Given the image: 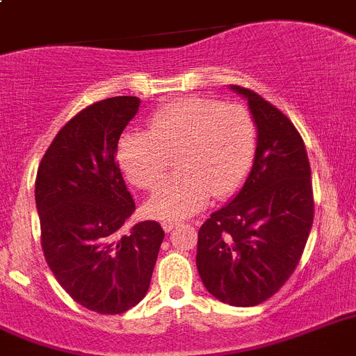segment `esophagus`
Wrapping results in <instances>:
<instances>
[{
	"label": "esophagus",
	"mask_w": 356,
	"mask_h": 356,
	"mask_svg": "<svg viewBox=\"0 0 356 356\" xmlns=\"http://www.w3.org/2000/svg\"><path fill=\"white\" fill-rule=\"evenodd\" d=\"M176 221H163L162 223V227H163V230H165V232H171L172 229H176Z\"/></svg>",
	"instance_id": "34e87169"
}]
</instances>
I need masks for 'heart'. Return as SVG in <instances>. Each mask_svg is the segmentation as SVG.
Wrapping results in <instances>:
<instances>
[{
  "mask_svg": "<svg viewBox=\"0 0 356 356\" xmlns=\"http://www.w3.org/2000/svg\"><path fill=\"white\" fill-rule=\"evenodd\" d=\"M257 126L250 109L212 97H189L158 108L147 131H127L118 138L117 162L124 176L140 189H154L171 156L180 172L167 178L147 202L158 220L178 221L196 214L214 198L241 189L256 160Z\"/></svg>",
  "mask_w": 356,
  "mask_h": 356,
  "instance_id": "b5f03b06",
  "label": "heart"
}]
</instances>
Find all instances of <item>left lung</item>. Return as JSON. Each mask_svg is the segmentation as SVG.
Masks as SVG:
<instances>
[{"instance_id": "left-lung-1", "label": "left lung", "mask_w": 356, "mask_h": 356, "mask_svg": "<svg viewBox=\"0 0 356 356\" xmlns=\"http://www.w3.org/2000/svg\"><path fill=\"white\" fill-rule=\"evenodd\" d=\"M257 151L238 196L198 230L196 266L216 299L256 306L277 293L299 265L312 223L314 187L305 142L290 118L248 88Z\"/></svg>"}]
</instances>
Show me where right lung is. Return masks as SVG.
I'll use <instances>...</instances> for the list:
<instances>
[{"label": "right lung", "instance_id": "1", "mask_svg": "<svg viewBox=\"0 0 356 356\" xmlns=\"http://www.w3.org/2000/svg\"><path fill=\"white\" fill-rule=\"evenodd\" d=\"M138 106L126 95L79 111L51 140L35 178L44 259L75 302L102 315L144 299L165 236L158 221L120 232L135 200L115 151Z\"/></svg>", "mask_w": 356, "mask_h": 356}]
</instances>
